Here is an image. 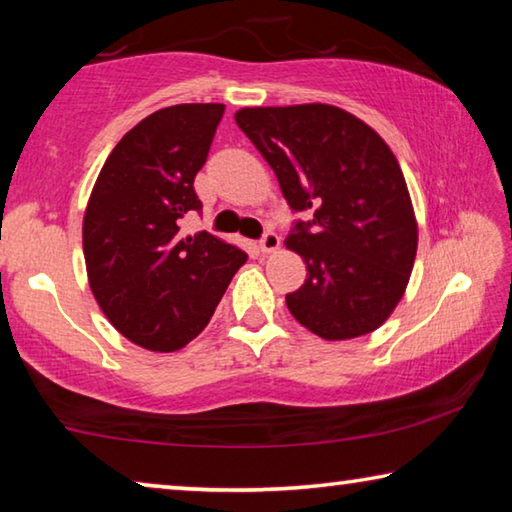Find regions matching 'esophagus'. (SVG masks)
Wrapping results in <instances>:
<instances>
[{
	"mask_svg": "<svg viewBox=\"0 0 512 512\" xmlns=\"http://www.w3.org/2000/svg\"><path fill=\"white\" fill-rule=\"evenodd\" d=\"M259 248H262V253H275L277 248H280V237L275 235V232H266V235L262 237V241H259Z\"/></svg>",
	"mask_w": 512,
	"mask_h": 512,
	"instance_id": "34e87169",
	"label": "esophagus"
}]
</instances>
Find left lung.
Returning <instances> with one entry per match:
<instances>
[{
  "mask_svg": "<svg viewBox=\"0 0 512 512\" xmlns=\"http://www.w3.org/2000/svg\"><path fill=\"white\" fill-rule=\"evenodd\" d=\"M237 126L275 171L293 212L287 237L307 280L287 307L309 332L345 341L375 332L402 300L418 221L400 162L377 131L329 103L237 110Z\"/></svg>",
  "mask_w": 512,
  "mask_h": 512,
  "instance_id": "8db88e82",
  "label": "left lung"
}]
</instances>
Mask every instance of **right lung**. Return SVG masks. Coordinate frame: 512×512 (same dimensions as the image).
<instances>
[{
    "label": "right lung",
    "instance_id": "add662e5",
    "mask_svg": "<svg viewBox=\"0 0 512 512\" xmlns=\"http://www.w3.org/2000/svg\"><path fill=\"white\" fill-rule=\"evenodd\" d=\"M223 103H178L133 126L92 187L83 216L90 289L119 334L176 352L210 323L248 255L180 223L201 212L196 173L207 160Z\"/></svg>",
    "mask_w": 512,
    "mask_h": 512
}]
</instances>
